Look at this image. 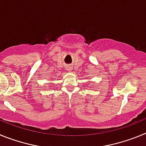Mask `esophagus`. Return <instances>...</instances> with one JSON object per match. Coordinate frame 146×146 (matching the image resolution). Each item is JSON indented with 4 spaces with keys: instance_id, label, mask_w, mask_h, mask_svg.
Returning a JSON list of instances; mask_svg holds the SVG:
<instances>
[{
    "instance_id": "obj_1",
    "label": "esophagus",
    "mask_w": 146,
    "mask_h": 146,
    "mask_svg": "<svg viewBox=\"0 0 146 146\" xmlns=\"http://www.w3.org/2000/svg\"><path fill=\"white\" fill-rule=\"evenodd\" d=\"M68 69V71H72V67L69 66V67H68V69Z\"/></svg>"
}]
</instances>
